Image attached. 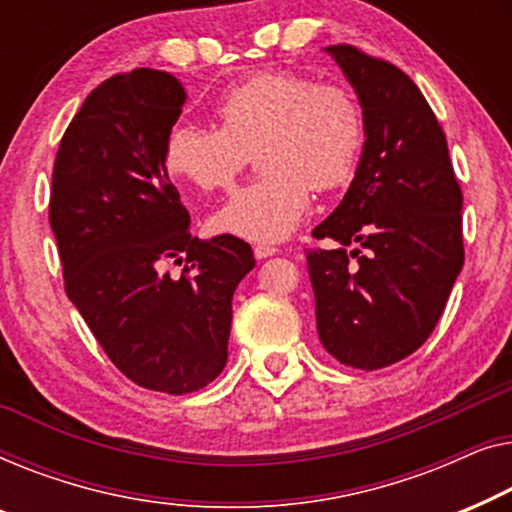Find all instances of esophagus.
<instances>
[{
  "label": "esophagus",
  "instance_id": "obj_1",
  "mask_svg": "<svg viewBox=\"0 0 512 512\" xmlns=\"http://www.w3.org/2000/svg\"><path fill=\"white\" fill-rule=\"evenodd\" d=\"M253 253H255V257H257V259H266V257L276 255V253H278V248H273V246H264V243H257V246L253 248Z\"/></svg>",
  "mask_w": 512,
  "mask_h": 512
}]
</instances>
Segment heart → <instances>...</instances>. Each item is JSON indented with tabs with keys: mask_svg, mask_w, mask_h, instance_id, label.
<instances>
[{
	"mask_svg": "<svg viewBox=\"0 0 512 512\" xmlns=\"http://www.w3.org/2000/svg\"><path fill=\"white\" fill-rule=\"evenodd\" d=\"M220 127L176 122L162 164L201 192L227 190L255 153L264 171L239 187L211 218L215 234L248 243L283 241L311 208V192L352 181L364 148V113L338 83L292 71H259L215 104Z\"/></svg>",
	"mask_w": 512,
	"mask_h": 512,
	"instance_id": "heart-1",
	"label": "heart"
}]
</instances>
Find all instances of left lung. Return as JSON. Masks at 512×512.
<instances>
[{"mask_svg": "<svg viewBox=\"0 0 512 512\" xmlns=\"http://www.w3.org/2000/svg\"><path fill=\"white\" fill-rule=\"evenodd\" d=\"M364 113V150L341 204L313 229L334 250H308L325 350L376 371L427 341L464 266L462 187L448 141L399 67L348 43L329 46Z\"/></svg>", "mask_w": 512, "mask_h": 512, "instance_id": "8db88e82", "label": "left lung"}]
</instances>
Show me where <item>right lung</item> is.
<instances>
[{
    "label": "right lung",
    "instance_id": "add662e5",
    "mask_svg": "<svg viewBox=\"0 0 512 512\" xmlns=\"http://www.w3.org/2000/svg\"><path fill=\"white\" fill-rule=\"evenodd\" d=\"M183 104L167 71L97 85L57 148L48 206L71 304L132 383L167 394L197 392L225 369L234 290L255 266L246 241L190 234L162 164ZM171 258L181 277L163 271Z\"/></svg>",
    "mask_w": 512,
    "mask_h": 512
}]
</instances>
